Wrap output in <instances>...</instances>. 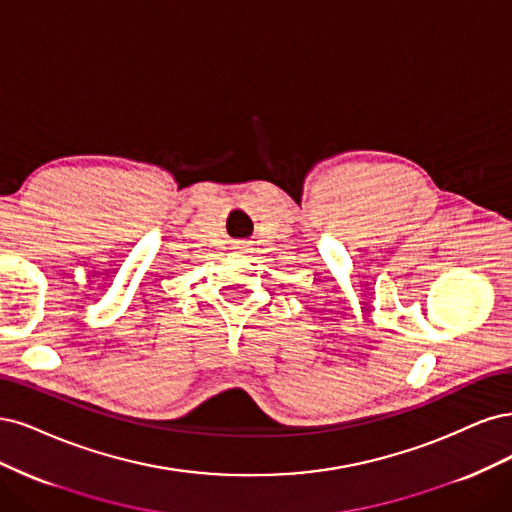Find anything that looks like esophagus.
Returning a JSON list of instances; mask_svg holds the SVG:
<instances>
[{
    "mask_svg": "<svg viewBox=\"0 0 512 512\" xmlns=\"http://www.w3.org/2000/svg\"><path fill=\"white\" fill-rule=\"evenodd\" d=\"M236 251H238L240 255H244V253H249V249H246V244H236Z\"/></svg>",
    "mask_w": 512,
    "mask_h": 512,
    "instance_id": "1",
    "label": "esophagus"
}]
</instances>
